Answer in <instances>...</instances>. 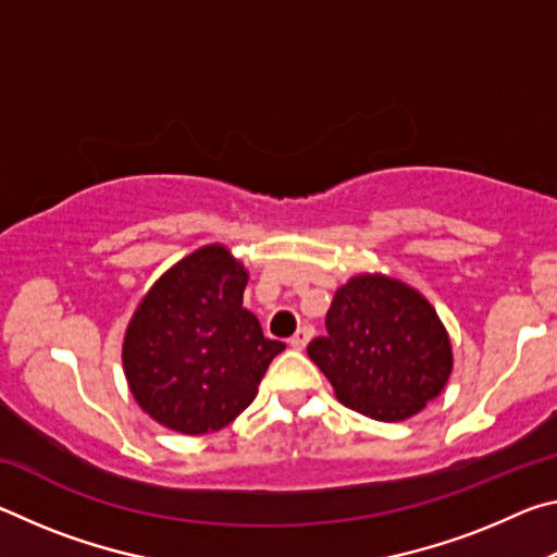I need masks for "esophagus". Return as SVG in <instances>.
Returning a JSON list of instances; mask_svg holds the SVG:
<instances>
[{"instance_id": "34e87169", "label": "esophagus", "mask_w": 557, "mask_h": 557, "mask_svg": "<svg viewBox=\"0 0 557 557\" xmlns=\"http://www.w3.org/2000/svg\"><path fill=\"white\" fill-rule=\"evenodd\" d=\"M312 336H314V326H309V324H301L299 329H297V334L289 338V346L292 348H305L309 342H312Z\"/></svg>"}]
</instances>
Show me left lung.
Listing matches in <instances>:
<instances>
[{
  "instance_id": "left-lung-1",
  "label": "left lung",
  "mask_w": 557,
  "mask_h": 557,
  "mask_svg": "<svg viewBox=\"0 0 557 557\" xmlns=\"http://www.w3.org/2000/svg\"><path fill=\"white\" fill-rule=\"evenodd\" d=\"M307 354L346 408L398 422L437 398L451 373V346L430 301L385 275H358L336 289L326 336Z\"/></svg>"
}]
</instances>
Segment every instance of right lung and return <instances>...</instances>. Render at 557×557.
<instances>
[{
    "label": "right lung",
    "instance_id": "add662e5",
    "mask_svg": "<svg viewBox=\"0 0 557 557\" xmlns=\"http://www.w3.org/2000/svg\"><path fill=\"white\" fill-rule=\"evenodd\" d=\"M248 272L223 245L191 252L149 289L122 366L139 408L184 435L221 430L248 408L285 344L243 307Z\"/></svg>",
    "mask_w": 557,
    "mask_h": 557
}]
</instances>
